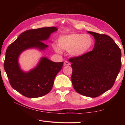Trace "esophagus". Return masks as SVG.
Instances as JSON below:
<instances>
[{
  "label": "esophagus",
  "instance_id": "1",
  "mask_svg": "<svg viewBox=\"0 0 125 125\" xmlns=\"http://www.w3.org/2000/svg\"><path fill=\"white\" fill-rule=\"evenodd\" d=\"M64 65H67V66H69V65H70V63L69 62H68V61H64Z\"/></svg>",
  "mask_w": 125,
  "mask_h": 125
}]
</instances>
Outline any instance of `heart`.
<instances>
[{
	"mask_svg": "<svg viewBox=\"0 0 125 125\" xmlns=\"http://www.w3.org/2000/svg\"><path fill=\"white\" fill-rule=\"evenodd\" d=\"M57 43L58 45H52L56 52H61L62 49L69 52L73 57H81L92 49L94 40L89 34L72 33L60 36L58 39Z\"/></svg>",
	"mask_w": 125,
	"mask_h": 125,
	"instance_id": "b5f03b06",
	"label": "heart"
}]
</instances>
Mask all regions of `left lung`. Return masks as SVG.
<instances>
[{
	"instance_id": "left-lung-1",
	"label": "left lung",
	"mask_w": 125,
	"mask_h": 125,
	"mask_svg": "<svg viewBox=\"0 0 125 125\" xmlns=\"http://www.w3.org/2000/svg\"><path fill=\"white\" fill-rule=\"evenodd\" d=\"M94 36V49L70 58L74 89L82 95L97 97L113 86L121 67V50L110 36L88 31Z\"/></svg>"
}]
</instances>
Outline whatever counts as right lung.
<instances>
[{"label":"right lung","mask_w":125,"mask_h":125,"mask_svg":"<svg viewBox=\"0 0 125 125\" xmlns=\"http://www.w3.org/2000/svg\"><path fill=\"white\" fill-rule=\"evenodd\" d=\"M57 31L55 27L27 30L8 47L4 61V69L13 89L28 98H38L51 91L57 74L62 69L63 62H54L47 57H41L35 68L28 72L21 69L18 59L25 50L36 48L40 51L48 46L42 41L49 38Z\"/></svg>","instance_id":"add662e5"}]
</instances>
